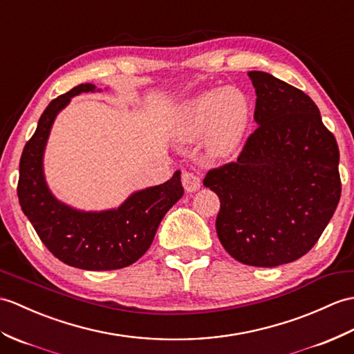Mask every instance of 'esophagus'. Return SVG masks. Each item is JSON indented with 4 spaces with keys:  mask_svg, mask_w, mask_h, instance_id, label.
Returning <instances> with one entry per match:
<instances>
[{
    "mask_svg": "<svg viewBox=\"0 0 354 354\" xmlns=\"http://www.w3.org/2000/svg\"><path fill=\"white\" fill-rule=\"evenodd\" d=\"M183 185L187 193H194L201 188V178L192 174V171H183Z\"/></svg>",
    "mask_w": 354,
    "mask_h": 354,
    "instance_id": "34e87169",
    "label": "esophagus"
}]
</instances>
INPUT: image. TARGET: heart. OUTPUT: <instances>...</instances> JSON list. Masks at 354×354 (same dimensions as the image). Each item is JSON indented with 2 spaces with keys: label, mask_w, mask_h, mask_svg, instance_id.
<instances>
[{
  "label": "heart",
  "mask_w": 354,
  "mask_h": 354,
  "mask_svg": "<svg viewBox=\"0 0 354 354\" xmlns=\"http://www.w3.org/2000/svg\"><path fill=\"white\" fill-rule=\"evenodd\" d=\"M249 122L248 96L236 88H212L183 105L176 133L183 140H194L207 131L205 151L211 158L225 160L241 146Z\"/></svg>",
  "instance_id": "1"
}]
</instances>
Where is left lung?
<instances>
[{"label": "left lung", "mask_w": 354, "mask_h": 354, "mask_svg": "<svg viewBox=\"0 0 354 354\" xmlns=\"http://www.w3.org/2000/svg\"><path fill=\"white\" fill-rule=\"evenodd\" d=\"M254 122L235 162L209 170L217 193L218 240L236 261L277 267L306 254L341 197L339 149L318 106L301 90L250 71Z\"/></svg>", "instance_id": "8db88e82"}]
</instances>
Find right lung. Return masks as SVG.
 Returning <instances> with one entry per match:
<instances>
[{"mask_svg": "<svg viewBox=\"0 0 354 354\" xmlns=\"http://www.w3.org/2000/svg\"><path fill=\"white\" fill-rule=\"evenodd\" d=\"M95 88L90 83L80 84L49 102L21 155L18 197L24 214L55 258L71 267L102 271L128 267L143 257L184 188L176 170L167 183L133 193L116 209L86 212L55 199L44 175L49 131L72 96Z\"/></svg>", "mask_w": 354, "mask_h": 354, "instance_id": "right-lung-1", "label": "right lung"}]
</instances>
